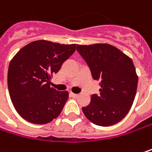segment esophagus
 Returning a JSON list of instances; mask_svg holds the SVG:
<instances>
[{"instance_id": "34e87169", "label": "esophagus", "mask_w": 152, "mask_h": 152, "mask_svg": "<svg viewBox=\"0 0 152 152\" xmlns=\"http://www.w3.org/2000/svg\"><path fill=\"white\" fill-rule=\"evenodd\" d=\"M70 96H71L72 97H75V98L78 96V95H77V94H74V93H70Z\"/></svg>"}]
</instances>
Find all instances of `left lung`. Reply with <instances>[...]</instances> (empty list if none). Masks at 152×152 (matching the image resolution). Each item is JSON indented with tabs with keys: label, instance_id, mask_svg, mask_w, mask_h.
<instances>
[{
	"label": "left lung",
	"instance_id": "obj_1",
	"mask_svg": "<svg viewBox=\"0 0 152 152\" xmlns=\"http://www.w3.org/2000/svg\"><path fill=\"white\" fill-rule=\"evenodd\" d=\"M76 50L90 67L94 80H99L100 94L91 96L83 112L99 126L120 122L130 111L135 99L138 77L131 58L107 44L77 45Z\"/></svg>",
	"mask_w": 152,
	"mask_h": 152
}]
</instances>
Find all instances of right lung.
I'll return each mask as SVG.
<instances>
[{
    "instance_id": "right-lung-1",
    "label": "right lung",
    "mask_w": 152,
    "mask_h": 152,
    "mask_svg": "<svg viewBox=\"0 0 152 152\" xmlns=\"http://www.w3.org/2000/svg\"><path fill=\"white\" fill-rule=\"evenodd\" d=\"M76 47L39 40L24 46L13 57L8 66L7 87L14 107L22 118L45 124L60 115L69 92L50 87V79Z\"/></svg>"
}]
</instances>
